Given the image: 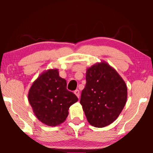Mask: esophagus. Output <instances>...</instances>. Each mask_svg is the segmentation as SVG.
Segmentation results:
<instances>
[{
  "label": "esophagus",
  "instance_id": "34e87169",
  "mask_svg": "<svg viewBox=\"0 0 153 153\" xmlns=\"http://www.w3.org/2000/svg\"><path fill=\"white\" fill-rule=\"evenodd\" d=\"M74 94L76 95V97L78 98H79V97H80V93H79V90H76V91H74Z\"/></svg>",
  "mask_w": 153,
  "mask_h": 153
}]
</instances>
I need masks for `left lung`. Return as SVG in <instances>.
<instances>
[{"label": "left lung", "instance_id": "obj_1", "mask_svg": "<svg viewBox=\"0 0 153 153\" xmlns=\"http://www.w3.org/2000/svg\"><path fill=\"white\" fill-rule=\"evenodd\" d=\"M80 104L90 124L104 127L118 118L126 104L127 88L114 68L102 60L86 70Z\"/></svg>", "mask_w": 153, "mask_h": 153}]
</instances>
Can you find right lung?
Listing matches in <instances>:
<instances>
[{
	"label": "right lung",
	"mask_w": 153,
	"mask_h": 153,
	"mask_svg": "<svg viewBox=\"0 0 153 153\" xmlns=\"http://www.w3.org/2000/svg\"><path fill=\"white\" fill-rule=\"evenodd\" d=\"M28 99L36 118L51 127L63 123L70 106L78 101L76 96L67 90V81L59 76L58 69L39 74L30 88Z\"/></svg>",
	"instance_id": "obj_1"
}]
</instances>
